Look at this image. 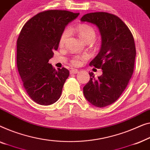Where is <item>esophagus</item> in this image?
Returning a JSON list of instances; mask_svg holds the SVG:
<instances>
[{"mask_svg":"<svg viewBox=\"0 0 150 150\" xmlns=\"http://www.w3.org/2000/svg\"><path fill=\"white\" fill-rule=\"evenodd\" d=\"M78 72H79V71L75 69H72L70 71V73H71V74H76V73H77Z\"/></svg>","mask_w":150,"mask_h":150,"instance_id":"esophagus-1","label":"esophagus"}]
</instances>
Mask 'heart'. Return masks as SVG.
<instances>
[{
	"label": "heart",
	"instance_id": "heart-1",
	"mask_svg": "<svg viewBox=\"0 0 150 150\" xmlns=\"http://www.w3.org/2000/svg\"><path fill=\"white\" fill-rule=\"evenodd\" d=\"M76 33L78 34L82 41L85 43H91L93 45H96V42L94 41L96 37V32L93 27L87 24H81L78 25L77 27L73 29ZM70 36V30L65 28L62 31L59 39V44L60 45H64ZM87 58L86 55H75L71 58V62L75 66H79L81 64L82 62Z\"/></svg>",
	"mask_w": 150,
	"mask_h": 150
}]
</instances>
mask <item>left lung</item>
Here are the masks:
<instances>
[{
    "instance_id": "left-lung-1",
    "label": "left lung",
    "mask_w": 150,
    "mask_h": 150,
    "mask_svg": "<svg viewBox=\"0 0 150 150\" xmlns=\"http://www.w3.org/2000/svg\"><path fill=\"white\" fill-rule=\"evenodd\" d=\"M81 21L96 25L102 38L100 52L90 65L102 69L103 75L95 78L93 73H89L90 81L83 87V94L94 106H108L123 93L133 73L136 56L133 36L121 19L109 13H87Z\"/></svg>"
}]
</instances>
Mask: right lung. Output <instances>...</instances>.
Returning <instances> with one entry per match:
<instances>
[{"mask_svg":"<svg viewBox=\"0 0 150 150\" xmlns=\"http://www.w3.org/2000/svg\"><path fill=\"white\" fill-rule=\"evenodd\" d=\"M79 14L57 9L40 12L20 31L17 40V67L24 89L38 104L52 105L60 98L69 71L64 67L56 71L48 62L58 50L65 26Z\"/></svg>","mask_w":150,"mask_h":150,"instance_id":"obj_1","label":"right lung"}]
</instances>
